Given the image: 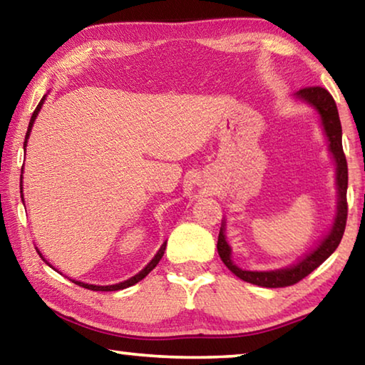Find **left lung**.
I'll return each mask as SVG.
<instances>
[{
  "label": "left lung",
  "mask_w": 365,
  "mask_h": 365,
  "mask_svg": "<svg viewBox=\"0 0 365 365\" xmlns=\"http://www.w3.org/2000/svg\"><path fill=\"white\" fill-rule=\"evenodd\" d=\"M296 96L301 100L312 104L314 108L319 110L320 119H322V125L327 138H329V146L336 160V188H338V212L335 217V224L331 227V232L327 235L325 240L319 245L317 250H314L311 255H307L302 261L294 264L293 267L280 269V270H269V272H251L243 270L237 267L232 262V251L230 246L225 242L224 227L219 232L217 240V251L228 270H232L238 279H242L252 285L265 287V288H283L292 287L294 283L304 279L312 270H316L325 259L331 256V252L338 248L339 242H341L344 228H346V219H348V200H346V190H348V163H346V156L343 151L341 143V122H339L336 103L333 96L322 86H304L301 88Z\"/></svg>",
  "instance_id": "1"
}]
</instances>
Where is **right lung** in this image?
<instances>
[{
    "mask_svg": "<svg viewBox=\"0 0 365 365\" xmlns=\"http://www.w3.org/2000/svg\"><path fill=\"white\" fill-rule=\"evenodd\" d=\"M43 101H45V96L41 98V101L38 103V106H36V109L34 110V114H32V117H30V122H29V128H27V135H26V141H24V146H27V140H29V135H30V130H32V127H34V122H35V119H36V115H38V113H40V109H41V104H43ZM21 183H22V180H21ZM22 187V185H21ZM22 193V191H21ZM165 245H168V242H165L163 246H160V250L158 251V255L153 257V261L146 265V267L141 270V272H138L137 275L135 277H132V279H128V280H125V282H120V283H117V285H108V287H98V285H88V283H83V282H76V280H72L73 283H76V285H78V287H83V288H86V289H93V292H117V289H123V288H127V287H132V285H135V283H138L140 280H143L145 277L150 274V272L156 267L158 265V262L160 261V257L164 256V251H165Z\"/></svg>",
    "mask_w": 365,
    "mask_h": 365,
    "instance_id": "right-lung-1",
    "label": "right lung"
}]
</instances>
